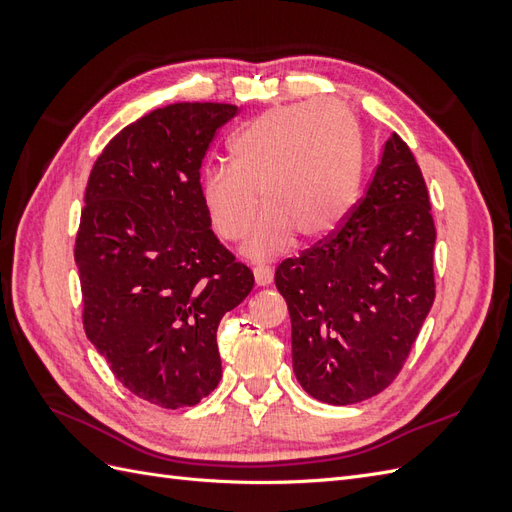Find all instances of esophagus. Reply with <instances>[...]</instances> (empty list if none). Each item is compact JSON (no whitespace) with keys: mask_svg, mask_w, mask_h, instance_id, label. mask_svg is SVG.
<instances>
[{"mask_svg":"<svg viewBox=\"0 0 512 512\" xmlns=\"http://www.w3.org/2000/svg\"><path fill=\"white\" fill-rule=\"evenodd\" d=\"M254 277H256V284L258 286H269L273 282V269L271 267H254Z\"/></svg>","mask_w":512,"mask_h":512,"instance_id":"34e87169","label":"esophagus"}]
</instances>
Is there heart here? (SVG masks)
Here are the masks:
<instances>
[{
    "mask_svg": "<svg viewBox=\"0 0 512 512\" xmlns=\"http://www.w3.org/2000/svg\"><path fill=\"white\" fill-rule=\"evenodd\" d=\"M232 166L200 179V198L218 237L250 232L260 194L267 213L245 243L256 260L288 252L297 239H324L346 222L361 188V141L346 108L294 104L258 117L230 145Z\"/></svg>",
    "mask_w": 512,
    "mask_h": 512,
    "instance_id": "heart-1",
    "label": "heart"
}]
</instances>
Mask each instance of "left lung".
<instances>
[{
    "instance_id": "left-lung-1",
    "label": "left lung",
    "mask_w": 512,
    "mask_h": 512,
    "mask_svg": "<svg viewBox=\"0 0 512 512\" xmlns=\"http://www.w3.org/2000/svg\"><path fill=\"white\" fill-rule=\"evenodd\" d=\"M433 245L423 173L393 132L346 222L275 271L292 369L309 395L359 404L399 376L436 299Z\"/></svg>"
}]
</instances>
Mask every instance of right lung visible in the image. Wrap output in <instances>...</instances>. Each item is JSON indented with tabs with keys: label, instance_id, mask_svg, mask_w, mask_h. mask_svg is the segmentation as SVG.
<instances>
[{
	"label": "right lung",
	"instance_id": "1",
	"mask_svg": "<svg viewBox=\"0 0 512 512\" xmlns=\"http://www.w3.org/2000/svg\"><path fill=\"white\" fill-rule=\"evenodd\" d=\"M235 104L177 102L115 134L89 173L74 260L83 327L113 376L160 408L222 378L218 324L254 288L211 230L200 168Z\"/></svg>",
	"mask_w": 512,
	"mask_h": 512
}]
</instances>
